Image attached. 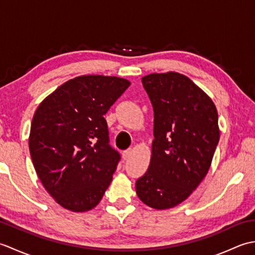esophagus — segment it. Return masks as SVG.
I'll return each instance as SVG.
<instances>
[{
	"mask_svg": "<svg viewBox=\"0 0 255 255\" xmlns=\"http://www.w3.org/2000/svg\"><path fill=\"white\" fill-rule=\"evenodd\" d=\"M131 152H132L131 149H127V150L123 151V159H124V160H128L129 158H130Z\"/></svg>",
	"mask_w": 255,
	"mask_h": 255,
	"instance_id": "34e87169",
	"label": "esophagus"
}]
</instances>
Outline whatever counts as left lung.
I'll list each match as a JSON object with an SVG mask.
<instances>
[{"mask_svg": "<svg viewBox=\"0 0 255 255\" xmlns=\"http://www.w3.org/2000/svg\"><path fill=\"white\" fill-rule=\"evenodd\" d=\"M154 112L152 156L136 182L142 203L155 209L185 200L204 180L219 142L218 113L187 77L152 73L142 79Z\"/></svg>", "mask_w": 255, "mask_h": 255, "instance_id": "8db88e82", "label": "left lung"}]
</instances>
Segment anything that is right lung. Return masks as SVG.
<instances>
[{"instance_id": "right-lung-1", "label": "right lung", "mask_w": 255, "mask_h": 255, "mask_svg": "<svg viewBox=\"0 0 255 255\" xmlns=\"http://www.w3.org/2000/svg\"><path fill=\"white\" fill-rule=\"evenodd\" d=\"M130 85L82 75L41 102L32 118L29 152L37 175L58 204L82 213L101 202L121 161L104 115Z\"/></svg>"}]
</instances>
